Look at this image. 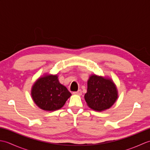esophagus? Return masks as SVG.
Wrapping results in <instances>:
<instances>
[{"label":"esophagus","mask_w":150,"mask_h":150,"mask_svg":"<svg viewBox=\"0 0 150 150\" xmlns=\"http://www.w3.org/2000/svg\"><path fill=\"white\" fill-rule=\"evenodd\" d=\"M73 94L81 95H82V91L81 90H79L77 91H74V92H73Z\"/></svg>","instance_id":"1"}]
</instances>
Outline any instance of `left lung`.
Returning <instances> with one entry per match:
<instances>
[{"instance_id":"obj_1","label":"left lung","mask_w":150,"mask_h":150,"mask_svg":"<svg viewBox=\"0 0 150 150\" xmlns=\"http://www.w3.org/2000/svg\"><path fill=\"white\" fill-rule=\"evenodd\" d=\"M117 97V88L110 79L95 75L89 78L84 98L91 109L98 111L108 109L115 103Z\"/></svg>"}]
</instances>
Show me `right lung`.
Wrapping results in <instances>:
<instances>
[{
	"label": "right lung",
	"instance_id": "1",
	"mask_svg": "<svg viewBox=\"0 0 150 150\" xmlns=\"http://www.w3.org/2000/svg\"><path fill=\"white\" fill-rule=\"evenodd\" d=\"M71 94L60 84L56 75H46L38 79L31 90L33 100L42 110L54 111L64 105Z\"/></svg>",
	"mask_w": 150,
	"mask_h": 150
}]
</instances>
